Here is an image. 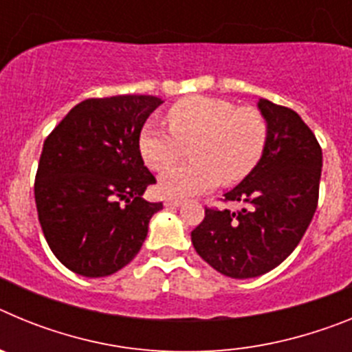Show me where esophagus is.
<instances>
[{"label":"esophagus","mask_w":352,"mask_h":352,"mask_svg":"<svg viewBox=\"0 0 352 352\" xmlns=\"http://www.w3.org/2000/svg\"><path fill=\"white\" fill-rule=\"evenodd\" d=\"M164 204H166L167 208H178V206H182L183 201H182V199H176V197H167L166 203H164Z\"/></svg>","instance_id":"34e87169"}]
</instances>
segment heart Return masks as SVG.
<instances>
[{
  "instance_id": "heart-1",
  "label": "heart",
  "mask_w": 352,
  "mask_h": 352,
  "mask_svg": "<svg viewBox=\"0 0 352 352\" xmlns=\"http://www.w3.org/2000/svg\"><path fill=\"white\" fill-rule=\"evenodd\" d=\"M170 129L146 125L139 151L149 169H165L192 146V162L160 174L166 195L190 197L220 179L238 183L256 169L268 144V121L254 107L238 109L232 102L211 96H190L167 111Z\"/></svg>"
}]
</instances>
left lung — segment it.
<instances>
[{
	"mask_svg": "<svg viewBox=\"0 0 352 352\" xmlns=\"http://www.w3.org/2000/svg\"><path fill=\"white\" fill-rule=\"evenodd\" d=\"M268 144L256 169L229 190L241 211L210 210L192 231L197 254L231 278H254L276 268L298 247L319 199L322 151L292 109L261 98Z\"/></svg>",
	"mask_w": 352,
	"mask_h": 352,
	"instance_id": "obj_1",
	"label": "left lung"
}]
</instances>
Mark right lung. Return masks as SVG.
Returning <instances> with one entry per match:
<instances>
[{"instance_id":"1","label":"right lung","mask_w":352,"mask_h":352,"mask_svg":"<svg viewBox=\"0 0 352 352\" xmlns=\"http://www.w3.org/2000/svg\"><path fill=\"white\" fill-rule=\"evenodd\" d=\"M160 104L151 95L88 98L43 142L36 211L52 254L70 272L113 275L141 250L162 203L142 199L157 179L144 166L139 135Z\"/></svg>"}]
</instances>
